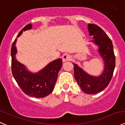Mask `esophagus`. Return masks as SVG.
I'll return each mask as SVG.
<instances>
[{"label":"esophagus","instance_id":"obj_1","mask_svg":"<svg viewBox=\"0 0 125 125\" xmlns=\"http://www.w3.org/2000/svg\"><path fill=\"white\" fill-rule=\"evenodd\" d=\"M71 60V56L69 55H67V54H64L62 56V62H65L66 61H70Z\"/></svg>","mask_w":125,"mask_h":125}]
</instances>
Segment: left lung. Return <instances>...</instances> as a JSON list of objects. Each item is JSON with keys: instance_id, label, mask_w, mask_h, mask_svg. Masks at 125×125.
I'll return each mask as SVG.
<instances>
[{"instance_id": "left-lung-1", "label": "left lung", "mask_w": 125, "mask_h": 125, "mask_svg": "<svg viewBox=\"0 0 125 125\" xmlns=\"http://www.w3.org/2000/svg\"><path fill=\"white\" fill-rule=\"evenodd\" d=\"M88 30L89 35L93 36L95 39L94 42L99 47L98 52L104 63V70L100 76H91L79 67L77 64H73L74 77L84 93L95 94L108 86L115 66V57L111 39L100 27L93 23H89Z\"/></svg>"}]
</instances>
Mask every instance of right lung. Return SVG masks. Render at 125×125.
<instances>
[{"instance_id":"obj_1","label":"right lung","mask_w":125,"mask_h":125,"mask_svg":"<svg viewBox=\"0 0 125 125\" xmlns=\"http://www.w3.org/2000/svg\"><path fill=\"white\" fill-rule=\"evenodd\" d=\"M31 23L23 27L18 35L22 34L23 31L31 29ZM17 39L13 42L11 50V71L13 77L22 91L26 95L36 98H43L53 91L58 74L62 67V61L60 58L49 63L38 73H33L27 70L24 65L16 59L17 49L16 47Z\"/></svg>"}]
</instances>
